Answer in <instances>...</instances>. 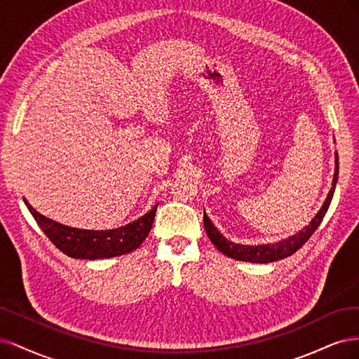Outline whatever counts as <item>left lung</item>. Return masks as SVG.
<instances>
[{"mask_svg":"<svg viewBox=\"0 0 359 359\" xmlns=\"http://www.w3.org/2000/svg\"><path fill=\"white\" fill-rule=\"evenodd\" d=\"M337 176H339V158H337V155H335V172H334V180H332V189L330 191V194L327 196V201L323 203L319 213L313 217V221H311L304 229H302L298 234L289 237L283 241L274 243V245H262V246L236 245V243L228 241L221 233H219L204 212L205 233H207V236H209V238L212 240L215 248L219 252H222L224 255L233 258V259H237V261L267 264V262L279 261V259L291 257L299 248H303L304 243L311 237V234H313L316 228L320 225L322 219H323V216H325L328 207H330V203L332 200L335 183H337Z\"/></svg>","mask_w":359,"mask_h":359,"instance_id":"1","label":"left lung"}]
</instances>
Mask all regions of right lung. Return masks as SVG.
I'll use <instances>...</instances> for the list:
<instances>
[{
    "label": "right lung",
    "instance_id": "1",
    "mask_svg": "<svg viewBox=\"0 0 359 359\" xmlns=\"http://www.w3.org/2000/svg\"><path fill=\"white\" fill-rule=\"evenodd\" d=\"M43 233L67 257L76 259H104L125 255L135 250L146 240L152 228L156 207L137 221L109 231H89L57 224L36 212L24 200Z\"/></svg>",
    "mask_w": 359,
    "mask_h": 359
}]
</instances>
